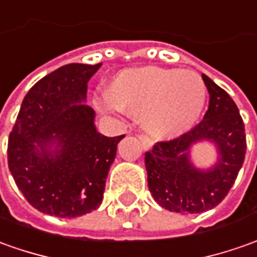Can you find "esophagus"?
<instances>
[{
	"label": "esophagus",
	"instance_id": "1",
	"mask_svg": "<svg viewBox=\"0 0 257 257\" xmlns=\"http://www.w3.org/2000/svg\"><path fill=\"white\" fill-rule=\"evenodd\" d=\"M139 139L141 140V143H143V147L146 150L151 149V146H153V140L150 139L149 136H146V134H143V133H140L139 134Z\"/></svg>",
	"mask_w": 257,
	"mask_h": 257
}]
</instances>
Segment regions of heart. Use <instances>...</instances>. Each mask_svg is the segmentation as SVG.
Instances as JSON below:
<instances>
[{
	"instance_id": "b5f03b06",
	"label": "heart",
	"mask_w": 257,
	"mask_h": 257,
	"mask_svg": "<svg viewBox=\"0 0 257 257\" xmlns=\"http://www.w3.org/2000/svg\"><path fill=\"white\" fill-rule=\"evenodd\" d=\"M205 86L192 70L127 69L117 75L108 96L99 100L103 111L123 108L143 118L153 136L168 139L187 132L204 107Z\"/></svg>"
}]
</instances>
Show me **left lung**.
<instances>
[{"instance_id": "obj_1", "label": "left lung", "mask_w": 257, "mask_h": 257, "mask_svg": "<svg viewBox=\"0 0 257 257\" xmlns=\"http://www.w3.org/2000/svg\"><path fill=\"white\" fill-rule=\"evenodd\" d=\"M209 106L204 118L175 139L157 141L146 153L150 192L171 212L201 213L212 209L228 195L245 161L243 120L232 97L206 75ZM212 140L220 161L212 170L199 172L189 163V147L199 140Z\"/></svg>"}]
</instances>
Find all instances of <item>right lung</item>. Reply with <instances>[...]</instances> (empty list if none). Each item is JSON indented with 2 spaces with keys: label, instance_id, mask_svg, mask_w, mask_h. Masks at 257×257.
<instances>
[{
  "label": "right lung",
  "instance_id": "obj_1",
  "mask_svg": "<svg viewBox=\"0 0 257 257\" xmlns=\"http://www.w3.org/2000/svg\"><path fill=\"white\" fill-rule=\"evenodd\" d=\"M101 63H69L36 82L21 104L8 140V167L25 199L41 212L76 218L100 206L117 144L124 136L96 132L86 103ZM56 140L53 156L46 146ZM38 145L41 150L36 149Z\"/></svg>",
  "mask_w": 257,
  "mask_h": 257
}]
</instances>
